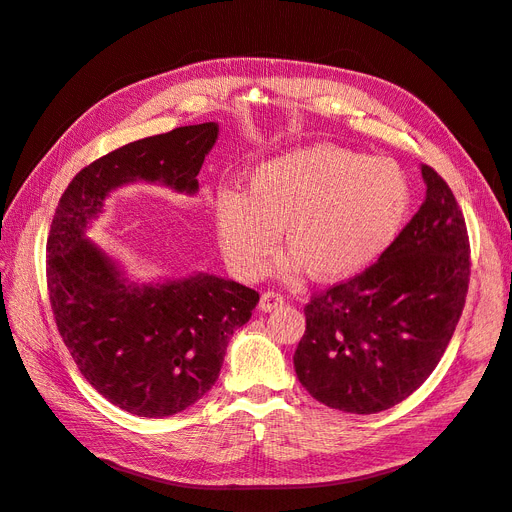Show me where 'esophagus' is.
I'll return each instance as SVG.
<instances>
[{
	"label": "esophagus",
	"mask_w": 512,
	"mask_h": 512,
	"mask_svg": "<svg viewBox=\"0 0 512 512\" xmlns=\"http://www.w3.org/2000/svg\"><path fill=\"white\" fill-rule=\"evenodd\" d=\"M284 303H286L284 294L275 292V290H269V292H265V294H262V297H260L258 307L262 309V312H273V309L284 307Z\"/></svg>",
	"instance_id": "esophagus-1"
}]
</instances>
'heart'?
Instances as JSON below:
<instances>
[{
    "instance_id": "heart-1",
    "label": "heart",
    "mask_w": 512,
    "mask_h": 512,
    "mask_svg": "<svg viewBox=\"0 0 512 512\" xmlns=\"http://www.w3.org/2000/svg\"><path fill=\"white\" fill-rule=\"evenodd\" d=\"M410 188L386 160L333 145L290 151L254 168L247 192L215 196V224L228 262L241 275L265 271L284 228L292 267L337 282L376 262L399 235Z\"/></svg>"
}]
</instances>
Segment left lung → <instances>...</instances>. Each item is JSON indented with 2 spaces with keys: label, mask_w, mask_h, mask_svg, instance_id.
<instances>
[{
  "label": "left lung",
  "mask_w": 512,
  "mask_h": 512,
  "mask_svg": "<svg viewBox=\"0 0 512 512\" xmlns=\"http://www.w3.org/2000/svg\"><path fill=\"white\" fill-rule=\"evenodd\" d=\"M427 198L378 262L316 292L294 369L320 404L376 414L440 363L470 284V239L448 183L423 164Z\"/></svg>",
  "instance_id": "1"
}]
</instances>
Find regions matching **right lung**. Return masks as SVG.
<instances>
[{
	"instance_id": "right-lung-1",
	"label": "right lung",
	"mask_w": 512,
	"mask_h": 512,
	"mask_svg": "<svg viewBox=\"0 0 512 512\" xmlns=\"http://www.w3.org/2000/svg\"><path fill=\"white\" fill-rule=\"evenodd\" d=\"M215 138L218 123L209 121L106 153L68 183L46 239V286L61 339L85 380L136 416H170L203 397L260 294L207 273L132 284L85 230L121 183L160 181L196 192Z\"/></svg>"
}]
</instances>
